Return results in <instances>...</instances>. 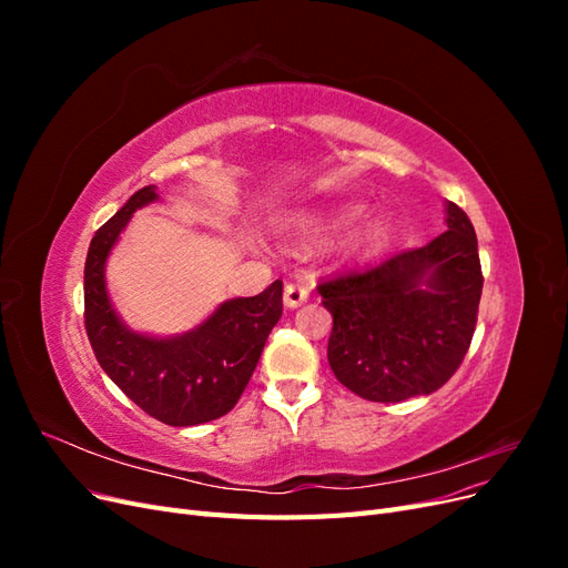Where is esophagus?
I'll list each match as a JSON object with an SVG mask.
<instances>
[{
    "label": "esophagus",
    "mask_w": 568,
    "mask_h": 568,
    "mask_svg": "<svg viewBox=\"0 0 568 568\" xmlns=\"http://www.w3.org/2000/svg\"><path fill=\"white\" fill-rule=\"evenodd\" d=\"M311 296V286H307L305 280H291L284 286V303L286 307H298Z\"/></svg>",
    "instance_id": "34e87169"
}]
</instances>
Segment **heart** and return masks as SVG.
Instances as JSON below:
<instances>
[{
    "mask_svg": "<svg viewBox=\"0 0 568 568\" xmlns=\"http://www.w3.org/2000/svg\"><path fill=\"white\" fill-rule=\"evenodd\" d=\"M359 213H363V205L351 203V205H343V209L336 213V220H341V222L355 220ZM388 232H390L388 222H386V220H376L374 225H369V227L365 230L363 242H365L367 246H379V244H384L386 239H388Z\"/></svg>",
    "mask_w": 568,
    "mask_h": 568,
    "instance_id": "1",
    "label": "heart"
}]
</instances>
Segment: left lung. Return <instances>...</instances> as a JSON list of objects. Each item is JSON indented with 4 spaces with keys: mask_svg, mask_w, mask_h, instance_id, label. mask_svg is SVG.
Wrapping results in <instances>:
<instances>
[{
    "mask_svg": "<svg viewBox=\"0 0 568 568\" xmlns=\"http://www.w3.org/2000/svg\"><path fill=\"white\" fill-rule=\"evenodd\" d=\"M448 230L365 270L322 280L334 317L332 372L372 403H403L438 390L462 365L476 329L480 288L471 220L448 201Z\"/></svg>",
    "mask_w": 568,
    "mask_h": 568,
    "instance_id": "8db88e82",
    "label": "left lung"
}]
</instances>
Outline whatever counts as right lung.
<instances>
[{"label": "right lung", "instance_id": "obj_1", "mask_svg": "<svg viewBox=\"0 0 568 568\" xmlns=\"http://www.w3.org/2000/svg\"><path fill=\"white\" fill-rule=\"evenodd\" d=\"M156 199L153 184L140 189L92 236L84 261V329L101 369L136 407L168 426H196L227 415L242 398L282 317V280L257 296L222 303L182 336L130 332L109 301L104 267L132 213Z\"/></svg>", "mask_w": 568, "mask_h": 568}]
</instances>
